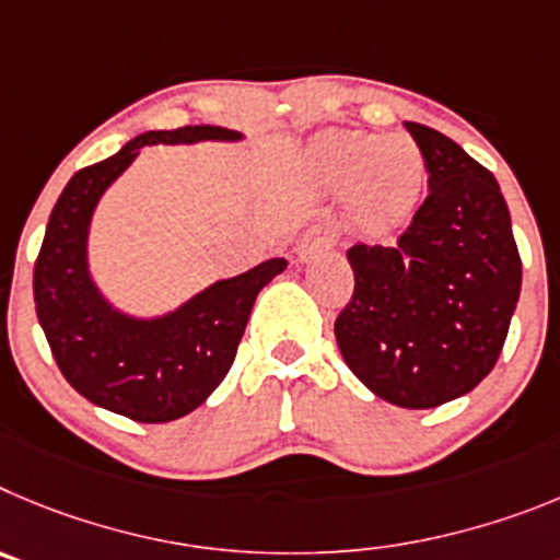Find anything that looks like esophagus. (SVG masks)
Masks as SVG:
<instances>
[{"instance_id": "34e87169", "label": "esophagus", "mask_w": 560, "mask_h": 560, "mask_svg": "<svg viewBox=\"0 0 560 560\" xmlns=\"http://www.w3.org/2000/svg\"><path fill=\"white\" fill-rule=\"evenodd\" d=\"M329 248H335V234L329 229H310L295 245V259L310 261L312 256Z\"/></svg>"}]
</instances>
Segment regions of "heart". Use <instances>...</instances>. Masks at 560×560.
Here are the masks:
<instances>
[{"instance_id": "1", "label": "heart", "mask_w": 560, "mask_h": 560, "mask_svg": "<svg viewBox=\"0 0 560 560\" xmlns=\"http://www.w3.org/2000/svg\"><path fill=\"white\" fill-rule=\"evenodd\" d=\"M310 161L326 189H349V218L365 234L401 223L424 184V159L407 133H326Z\"/></svg>"}]
</instances>
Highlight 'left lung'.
Returning a JSON list of instances; mask_svg holds the SVG:
<instances>
[{"label":"left lung","instance_id":"left-lung-1","mask_svg":"<svg viewBox=\"0 0 560 560\" xmlns=\"http://www.w3.org/2000/svg\"><path fill=\"white\" fill-rule=\"evenodd\" d=\"M430 173L393 245H354V295L335 320L351 374L380 399L430 410L497 365L522 290L500 184L450 136L405 122Z\"/></svg>","mask_w":560,"mask_h":560}]
</instances>
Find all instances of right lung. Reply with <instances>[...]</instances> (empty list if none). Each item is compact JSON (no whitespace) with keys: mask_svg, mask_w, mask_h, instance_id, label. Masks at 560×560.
<instances>
[{"mask_svg":"<svg viewBox=\"0 0 560 560\" xmlns=\"http://www.w3.org/2000/svg\"><path fill=\"white\" fill-rule=\"evenodd\" d=\"M243 133L218 125L148 130L110 159L72 175L60 192L33 270L38 324L69 385L110 412L164 424L203 405L225 380L250 310L287 259H268L234 279H220L159 317L117 310L89 270L94 209L144 144L240 142Z\"/></svg>","mask_w":560,"mask_h":560,"instance_id":"add662e5","label":"right lung"}]
</instances>
